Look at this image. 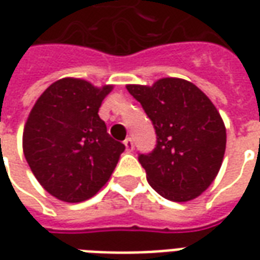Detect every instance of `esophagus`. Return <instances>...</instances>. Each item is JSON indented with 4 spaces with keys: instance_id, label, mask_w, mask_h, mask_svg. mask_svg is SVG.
Listing matches in <instances>:
<instances>
[{
    "instance_id": "34e87169",
    "label": "esophagus",
    "mask_w": 260,
    "mask_h": 260,
    "mask_svg": "<svg viewBox=\"0 0 260 260\" xmlns=\"http://www.w3.org/2000/svg\"><path fill=\"white\" fill-rule=\"evenodd\" d=\"M124 145H125V149H126V152H132L134 150V142L131 138H126L124 141Z\"/></svg>"
}]
</instances>
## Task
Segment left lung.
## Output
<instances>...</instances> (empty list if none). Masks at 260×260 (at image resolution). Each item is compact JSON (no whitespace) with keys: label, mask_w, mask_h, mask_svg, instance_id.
I'll list each match as a JSON object with an SVG mask.
<instances>
[{"label":"left lung","mask_w":260,"mask_h":260,"mask_svg":"<svg viewBox=\"0 0 260 260\" xmlns=\"http://www.w3.org/2000/svg\"><path fill=\"white\" fill-rule=\"evenodd\" d=\"M156 131V147L139 154L147 182L173 202H188L216 178L225 152L217 108L188 80L163 78L153 86L128 85Z\"/></svg>","instance_id":"8db88e82"}]
</instances>
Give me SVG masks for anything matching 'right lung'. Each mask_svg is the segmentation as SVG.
I'll return each instance as SVG.
<instances>
[{
	"instance_id": "1",
	"label": "right lung",
	"mask_w": 260,
	"mask_h": 260,
	"mask_svg": "<svg viewBox=\"0 0 260 260\" xmlns=\"http://www.w3.org/2000/svg\"><path fill=\"white\" fill-rule=\"evenodd\" d=\"M111 89L64 78L48 86L31 108L23 129L26 161L59 201L76 203L96 195L125 150L99 117Z\"/></svg>"
}]
</instances>
